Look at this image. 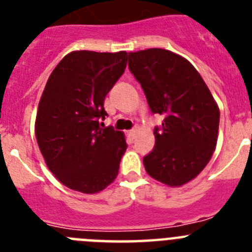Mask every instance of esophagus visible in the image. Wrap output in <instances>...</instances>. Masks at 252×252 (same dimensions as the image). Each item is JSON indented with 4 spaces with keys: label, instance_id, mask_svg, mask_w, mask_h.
Masks as SVG:
<instances>
[{
    "label": "esophagus",
    "instance_id": "obj_1",
    "mask_svg": "<svg viewBox=\"0 0 252 252\" xmlns=\"http://www.w3.org/2000/svg\"><path fill=\"white\" fill-rule=\"evenodd\" d=\"M128 136L131 137V139H135V136H136V133H137V130L136 128H133V130H130L128 131Z\"/></svg>",
    "mask_w": 252,
    "mask_h": 252
}]
</instances>
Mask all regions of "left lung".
I'll return each mask as SVG.
<instances>
[{
    "label": "left lung",
    "instance_id": "8db88e82",
    "mask_svg": "<svg viewBox=\"0 0 252 252\" xmlns=\"http://www.w3.org/2000/svg\"><path fill=\"white\" fill-rule=\"evenodd\" d=\"M128 68L149 107L164 116L154 131L155 148L144 158L151 178L168 187L194 179L209 162L218 139L220 108L197 69L161 48L128 54Z\"/></svg>",
    "mask_w": 252,
    "mask_h": 252
}]
</instances>
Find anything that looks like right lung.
Returning <instances> with one entry per match:
<instances>
[{
  "instance_id": "1",
  "label": "right lung",
  "mask_w": 252,
  "mask_h": 252,
  "mask_svg": "<svg viewBox=\"0 0 252 252\" xmlns=\"http://www.w3.org/2000/svg\"><path fill=\"white\" fill-rule=\"evenodd\" d=\"M126 51L75 50L49 77L37 107L35 136L49 170L68 188L94 194L119 174L125 133L102 128L103 102L127 64Z\"/></svg>"
}]
</instances>
